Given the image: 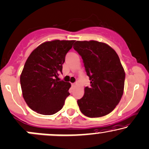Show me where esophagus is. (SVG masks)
I'll use <instances>...</instances> for the list:
<instances>
[{
    "label": "esophagus",
    "instance_id": "34e87169",
    "mask_svg": "<svg viewBox=\"0 0 149 149\" xmlns=\"http://www.w3.org/2000/svg\"><path fill=\"white\" fill-rule=\"evenodd\" d=\"M73 86H75L77 85V83H74V84H72Z\"/></svg>",
    "mask_w": 149,
    "mask_h": 149
}]
</instances>
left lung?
I'll list each match as a JSON object with an SVG mask.
<instances>
[{
	"mask_svg": "<svg viewBox=\"0 0 149 149\" xmlns=\"http://www.w3.org/2000/svg\"><path fill=\"white\" fill-rule=\"evenodd\" d=\"M73 48L83 59L91 81L77 100L79 109L90 118L105 116L115 109L123 93L125 74L119 57L109 45L94 40L77 41Z\"/></svg>",
	"mask_w": 149,
	"mask_h": 149,
	"instance_id": "obj_1",
	"label": "left lung"
}]
</instances>
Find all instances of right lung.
I'll return each instance as SVG.
<instances>
[{
  "label": "right lung",
  "mask_w": 149,
  "mask_h": 149,
  "mask_svg": "<svg viewBox=\"0 0 149 149\" xmlns=\"http://www.w3.org/2000/svg\"><path fill=\"white\" fill-rule=\"evenodd\" d=\"M74 40H54L38 46L30 54L20 77L23 97L28 106L43 115L62 109L70 95L69 82L58 80L65 56Z\"/></svg>",
  "instance_id": "right-lung-1"
}]
</instances>
